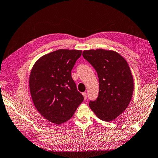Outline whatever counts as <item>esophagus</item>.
Masks as SVG:
<instances>
[{
  "instance_id": "esophagus-1",
  "label": "esophagus",
  "mask_w": 158,
  "mask_h": 158,
  "mask_svg": "<svg viewBox=\"0 0 158 158\" xmlns=\"http://www.w3.org/2000/svg\"><path fill=\"white\" fill-rule=\"evenodd\" d=\"M82 94L83 96V98H84V100L85 101L86 99H87V94H86V92H83Z\"/></svg>"
}]
</instances>
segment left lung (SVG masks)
Segmentation results:
<instances>
[{"label": "left lung", "mask_w": 158, "mask_h": 158, "mask_svg": "<svg viewBox=\"0 0 158 158\" xmlns=\"http://www.w3.org/2000/svg\"><path fill=\"white\" fill-rule=\"evenodd\" d=\"M83 57L97 73L99 92L89 106L98 118L110 122L120 116L130 103L134 79L127 61L118 52L104 49L88 50Z\"/></svg>", "instance_id": "obj_1"}]
</instances>
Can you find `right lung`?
<instances>
[{"label":"right lung","instance_id":"right-lung-1","mask_svg":"<svg viewBox=\"0 0 158 158\" xmlns=\"http://www.w3.org/2000/svg\"><path fill=\"white\" fill-rule=\"evenodd\" d=\"M81 51L60 49L46 54L34 64L29 77L31 95L40 114L60 125L69 120L83 101L71 77Z\"/></svg>","mask_w":158,"mask_h":158}]
</instances>
